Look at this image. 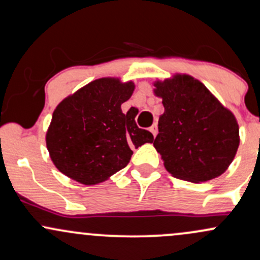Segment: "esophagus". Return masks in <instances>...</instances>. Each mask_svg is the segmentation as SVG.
Returning <instances> with one entry per match:
<instances>
[{
  "label": "esophagus",
  "instance_id": "esophagus-1",
  "mask_svg": "<svg viewBox=\"0 0 260 260\" xmlns=\"http://www.w3.org/2000/svg\"><path fill=\"white\" fill-rule=\"evenodd\" d=\"M149 131H150V132L153 133V136H154V137L156 136V134H157V126H156V123L151 124L150 128H149Z\"/></svg>",
  "mask_w": 260,
  "mask_h": 260
}]
</instances>
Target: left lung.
<instances>
[{
    "mask_svg": "<svg viewBox=\"0 0 260 260\" xmlns=\"http://www.w3.org/2000/svg\"><path fill=\"white\" fill-rule=\"evenodd\" d=\"M154 95L162 99L154 147L174 177L193 183L222 175L240 145L235 115L211 91L188 74L154 82Z\"/></svg>",
    "mask_w": 260,
    "mask_h": 260,
    "instance_id": "left-lung-1",
    "label": "left lung"
}]
</instances>
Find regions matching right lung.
I'll return each instance as SVG.
<instances>
[{"label": "right lung", "mask_w": 260, "mask_h": 260, "mask_svg": "<svg viewBox=\"0 0 260 260\" xmlns=\"http://www.w3.org/2000/svg\"><path fill=\"white\" fill-rule=\"evenodd\" d=\"M134 88L132 80L106 77L58 104L46 132L47 150L58 171L85 186L101 183L126 168L133 148L153 143V134L138 128L136 116L122 112Z\"/></svg>", "instance_id": "obj_1"}]
</instances>
